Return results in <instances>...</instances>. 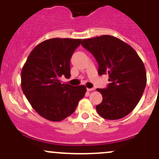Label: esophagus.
<instances>
[{
  "instance_id": "34e87169",
  "label": "esophagus",
  "mask_w": 159,
  "mask_h": 159,
  "mask_svg": "<svg viewBox=\"0 0 159 159\" xmlns=\"http://www.w3.org/2000/svg\"><path fill=\"white\" fill-rule=\"evenodd\" d=\"M94 89H87V91H94Z\"/></svg>"
}]
</instances>
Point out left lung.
I'll use <instances>...</instances> for the list:
<instances>
[{"mask_svg":"<svg viewBox=\"0 0 159 159\" xmlns=\"http://www.w3.org/2000/svg\"><path fill=\"white\" fill-rule=\"evenodd\" d=\"M81 45L98 63V74H108L106 89H98L102 103L96 106L101 117L118 120L132 111L140 101L147 82L143 61L127 43L111 35L83 39Z\"/></svg>","mask_w":159,"mask_h":159,"instance_id":"obj_1","label":"left lung"}]
</instances>
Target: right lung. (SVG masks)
Masks as SVG:
<instances>
[{"label": "right lung", "mask_w": 159, "mask_h": 159, "mask_svg": "<svg viewBox=\"0 0 159 159\" xmlns=\"http://www.w3.org/2000/svg\"><path fill=\"white\" fill-rule=\"evenodd\" d=\"M81 39L51 38L30 53L21 70V89L29 103L41 117L61 121L70 116L86 93L84 85L61 84L70 77V60Z\"/></svg>", "instance_id": "right-lung-1"}]
</instances>
